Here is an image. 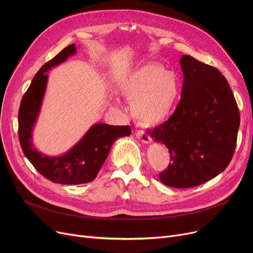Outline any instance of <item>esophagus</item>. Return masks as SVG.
Returning <instances> with one entry per match:
<instances>
[{"label": "esophagus", "instance_id": "obj_1", "mask_svg": "<svg viewBox=\"0 0 253 253\" xmlns=\"http://www.w3.org/2000/svg\"><path fill=\"white\" fill-rule=\"evenodd\" d=\"M135 136L137 137L138 140H140L143 143H151L152 142V138L147 133H144L143 131L135 132Z\"/></svg>", "mask_w": 253, "mask_h": 253}]
</instances>
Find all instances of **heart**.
Here are the masks:
<instances>
[{
    "mask_svg": "<svg viewBox=\"0 0 253 253\" xmlns=\"http://www.w3.org/2000/svg\"><path fill=\"white\" fill-rule=\"evenodd\" d=\"M118 90L131 101V115L143 126H154L168 119L180 94L175 74L158 63H147L130 72Z\"/></svg>",
    "mask_w": 253,
    "mask_h": 253,
    "instance_id": "heart-1",
    "label": "heart"
}]
</instances>
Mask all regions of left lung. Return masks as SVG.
I'll return each instance as SVG.
<instances>
[{
	"mask_svg": "<svg viewBox=\"0 0 253 253\" xmlns=\"http://www.w3.org/2000/svg\"><path fill=\"white\" fill-rule=\"evenodd\" d=\"M183 74L180 102L166 122L148 133L164 143L171 163L159 178L171 188H193L230 164L237 143L240 114L220 72L190 55L179 60Z\"/></svg>",
	"mask_w": 253,
	"mask_h": 253,
	"instance_id": "obj_1",
	"label": "left lung"
}]
</instances>
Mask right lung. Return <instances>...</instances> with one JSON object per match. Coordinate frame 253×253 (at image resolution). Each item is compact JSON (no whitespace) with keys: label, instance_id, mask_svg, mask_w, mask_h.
I'll use <instances>...</instances> for the list:
<instances>
[{"label":"right lung","instance_id":"obj_1","mask_svg":"<svg viewBox=\"0 0 253 253\" xmlns=\"http://www.w3.org/2000/svg\"><path fill=\"white\" fill-rule=\"evenodd\" d=\"M75 44L60 51L45 63L34 77L24 93L18 113V135L24 156L43 176L61 184H81L94 179L109 156L113 143L131 134L130 126H112L96 123L72 149L61 156H46L33 142V130L47 87V72L74 55Z\"/></svg>","mask_w":253,"mask_h":253}]
</instances>
